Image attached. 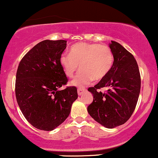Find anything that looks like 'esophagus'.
Wrapping results in <instances>:
<instances>
[{
	"label": "esophagus",
	"instance_id": "1",
	"mask_svg": "<svg viewBox=\"0 0 158 158\" xmlns=\"http://www.w3.org/2000/svg\"><path fill=\"white\" fill-rule=\"evenodd\" d=\"M86 91V89L85 88H78L77 90V92H78V94L79 95H81L83 92H85V91Z\"/></svg>",
	"mask_w": 158,
	"mask_h": 158
}]
</instances>
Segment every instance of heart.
Instances as JSON below:
<instances>
[{
  "mask_svg": "<svg viewBox=\"0 0 158 158\" xmlns=\"http://www.w3.org/2000/svg\"><path fill=\"white\" fill-rule=\"evenodd\" d=\"M113 62L112 49L99 43H76L71 47L70 54L64 53L60 57V64L67 77L72 78L80 67V72L71 82L72 85L79 87L89 84L93 79L106 77Z\"/></svg>",
  "mask_w": 158,
  "mask_h": 158,
  "instance_id": "1",
  "label": "heart"
}]
</instances>
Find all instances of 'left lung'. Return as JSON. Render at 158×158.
<instances>
[{"instance_id": "1", "label": "left lung", "mask_w": 158, "mask_h": 158, "mask_svg": "<svg viewBox=\"0 0 158 158\" xmlns=\"http://www.w3.org/2000/svg\"><path fill=\"white\" fill-rule=\"evenodd\" d=\"M110 47L114 55L112 69L96 85L88 88L93 102L88 106L89 115L107 128L124 124L132 115L141 88L139 70L133 55L115 41ZM110 87L106 93L98 90Z\"/></svg>"}]
</instances>
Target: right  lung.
Listing matches in <instances>:
<instances>
[{"mask_svg":"<svg viewBox=\"0 0 158 158\" xmlns=\"http://www.w3.org/2000/svg\"><path fill=\"white\" fill-rule=\"evenodd\" d=\"M67 40H46L37 43L21 60L15 77V98L22 114L34 127L50 131L66 120L77 88L60 87L68 82L60 64Z\"/></svg>","mask_w":158,"mask_h":158,"instance_id":"obj_1","label":"right lung"}]
</instances>
